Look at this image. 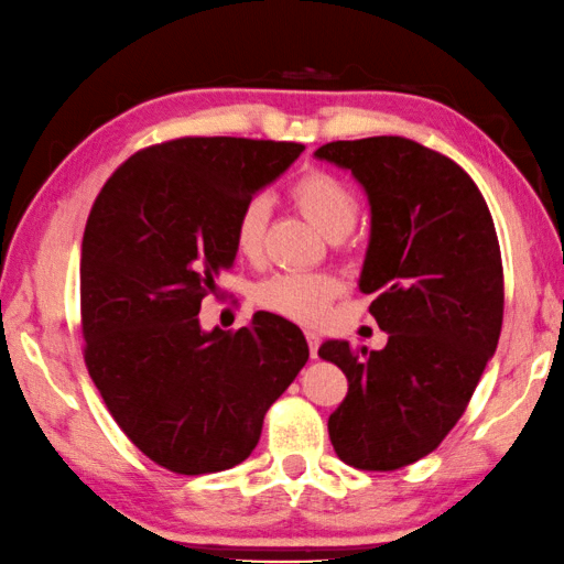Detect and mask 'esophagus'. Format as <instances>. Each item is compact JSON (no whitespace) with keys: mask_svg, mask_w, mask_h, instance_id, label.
<instances>
[{"mask_svg":"<svg viewBox=\"0 0 564 564\" xmlns=\"http://www.w3.org/2000/svg\"><path fill=\"white\" fill-rule=\"evenodd\" d=\"M304 337H307V345H310V355L317 357V349H319V335L317 332H304Z\"/></svg>","mask_w":564,"mask_h":564,"instance_id":"obj_1","label":"esophagus"}]
</instances>
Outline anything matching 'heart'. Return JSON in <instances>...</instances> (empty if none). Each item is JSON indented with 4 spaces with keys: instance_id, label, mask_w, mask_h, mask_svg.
Wrapping results in <instances>:
<instances>
[{
    "instance_id": "obj_1",
    "label": "heart",
    "mask_w": 564,
    "mask_h": 564,
    "mask_svg": "<svg viewBox=\"0 0 564 564\" xmlns=\"http://www.w3.org/2000/svg\"><path fill=\"white\" fill-rule=\"evenodd\" d=\"M292 199L325 237L343 239L352 232L359 199L352 187L335 174L319 170L304 174L292 187ZM267 219H270V199L262 195L247 199L237 212L232 239L245 260L262 257ZM339 294H343V282L329 272H276L257 284L254 302L272 315L315 325Z\"/></svg>"
}]
</instances>
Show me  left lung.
<instances>
[{"instance_id":"obj_1","label":"left lung","mask_w":564,"mask_h":564,"mask_svg":"<svg viewBox=\"0 0 564 564\" xmlns=\"http://www.w3.org/2000/svg\"><path fill=\"white\" fill-rule=\"evenodd\" d=\"M317 160L352 172L369 202L359 292L387 332L384 349L327 339L319 357L347 377L329 414L332 447L357 469H397L430 455L490 362L502 329V257L473 177L408 137L329 142Z\"/></svg>"}]
</instances>
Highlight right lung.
I'll return each mask as SVG.
<instances>
[{"label":"right lung","mask_w":564,"mask_h":564,"mask_svg":"<svg viewBox=\"0 0 564 564\" xmlns=\"http://www.w3.org/2000/svg\"><path fill=\"white\" fill-rule=\"evenodd\" d=\"M302 150L242 137L147 147L89 212L79 262L89 377L124 435L172 473L245 463L307 362V339L284 317L257 312L237 332H207L197 317L237 257V212Z\"/></svg>","instance_id":"add662e5"}]
</instances>
